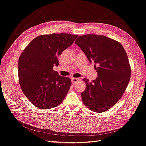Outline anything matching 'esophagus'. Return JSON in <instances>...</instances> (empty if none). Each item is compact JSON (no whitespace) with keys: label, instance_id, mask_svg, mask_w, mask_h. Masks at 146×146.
<instances>
[{"label":"esophagus","instance_id":"1","mask_svg":"<svg viewBox=\"0 0 146 146\" xmlns=\"http://www.w3.org/2000/svg\"><path fill=\"white\" fill-rule=\"evenodd\" d=\"M79 81V78H73L72 79V84H73L78 83Z\"/></svg>","mask_w":146,"mask_h":146}]
</instances>
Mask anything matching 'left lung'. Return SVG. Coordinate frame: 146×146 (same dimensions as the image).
<instances>
[{"label":"left lung","instance_id":"1","mask_svg":"<svg viewBox=\"0 0 146 146\" xmlns=\"http://www.w3.org/2000/svg\"><path fill=\"white\" fill-rule=\"evenodd\" d=\"M75 43L90 62L94 61L98 76L86 83L81 93L84 104L90 110L103 112L117 104L127 87L131 69L125 48L118 41L104 35L87 34L79 36Z\"/></svg>","mask_w":146,"mask_h":146}]
</instances>
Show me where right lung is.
Wrapping results in <instances>:
<instances>
[{
  "instance_id": "1",
  "label": "right lung",
  "mask_w": 146,
  "mask_h": 146,
  "mask_svg": "<svg viewBox=\"0 0 146 146\" xmlns=\"http://www.w3.org/2000/svg\"><path fill=\"white\" fill-rule=\"evenodd\" d=\"M78 35L51 34L32 40L19 59V84L23 94L41 110L60 105L68 92L72 80L59 76L53 67L58 66V56L71 46Z\"/></svg>"
}]
</instances>
